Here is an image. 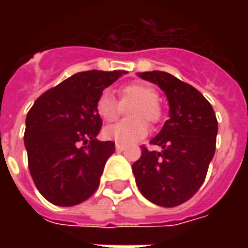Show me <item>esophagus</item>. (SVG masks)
Returning a JSON list of instances; mask_svg holds the SVG:
<instances>
[{
	"mask_svg": "<svg viewBox=\"0 0 248 248\" xmlns=\"http://www.w3.org/2000/svg\"><path fill=\"white\" fill-rule=\"evenodd\" d=\"M115 149H117L118 151H124V149H126V146L121 145V143H117V145H115Z\"/></svg>",
	"mask_w": 248,
	"mask_h": 248,
	"instance_id": "34e87169",
	"label": "esophagus"
}]
</instances>
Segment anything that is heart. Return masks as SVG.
<instances>
[{"mask_svg": "<svg viewBox=\"0 0 248 248\" xmlns=\"http://www.w3.org/2000/svg\"><path fill=\"white\" fill-rule=\"evenodd\" d=\"M121 104L124 108L131 105L129 117L133 119L121 121L103 130L105 138L117 143L131 145L137 140H143L149 133V126L145 121L156 124L163 117V108L158 101V92L151 85L143 82H133L121 87L119 102L108 92L101 93L95 102V110L103 121L111 122L118 118L122 111Z\"/></svg>", "mask_w": 248, "mask_h": 248, "instance_id": "1", "label": "heart"}]
</instances>
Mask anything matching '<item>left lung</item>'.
<instances>
[{"mask_svg": "<svg viewBox=\"0 0 248 248\" xmlns=\"http://www.w3.org/2000/svg\"><path fill=\"white\" fill-rule=\"evenodd\" d=\"M156 83L166 94L170 118L150 140L161 151L142 146V155L133 163L142 195L162 207L182 204L201 188L215 154L218 121L202 93L165 71L138 73Z\"/></svg>", "mask_w": 248, "mask_h": 248, "instance_id": "1", "label": "left lung"}]
</instances>
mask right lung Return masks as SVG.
Returning a JSON list of instances; mask_svg holds the SVG:
<instances>
[{
    "instance_id": "add662e5",
    "label": "right lung",
    "mask_w": 248,
    "mask_h": 248,
    "mask_svg": "<svg viewBox=\"0 0 248 248\" xmlns=\"http://www.w3.org/2000/svg\"><path fill=\"white\" fill-rule=\"evenodd\" d=\"M122 74L126 71L77 73L37 98L26 115L24 142L30 175L53 204L76 206L99 186L115 143L95 138L102 127L95 102Z\"/></svg>"
}]
</instances>
